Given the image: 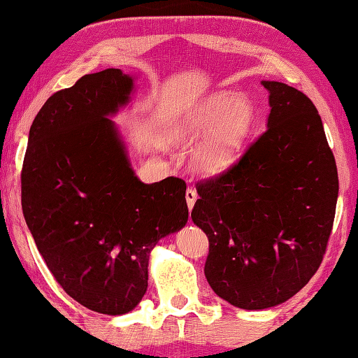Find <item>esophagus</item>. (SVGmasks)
Masks as SVG:
<instances>
[{"mask_svg":"<svg viewBox=\"0 0 358 358\" xmlns=\"http://www.w3.org/2000/svg\"><path fill=\"white\" fill-rule=\"evenodd\" d=\"M196 199H197V193H196V189H193V188H188L186 189V204H188V209L191 210L194 207V202H196Z\"/></svg>","mask_w":358,"mask_h":358,"instance_id":"obj_1","label":"esophagus"}]
</instances>
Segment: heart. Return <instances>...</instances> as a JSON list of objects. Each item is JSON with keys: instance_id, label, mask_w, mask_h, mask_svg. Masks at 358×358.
Masks as SVG:
<instances>
[{"instance_id": "1", "label": "heart", "mask_w": 358, "mask_h": 358, "mask_svg": "<svg viewBox=\"0 0 358 358\" xmlns=\"http://www.w3.org/2000/svg\"><path fill=\"white\" fill-rule=\"evenodd\" d=\"M254 108L246 98L230 92H215L197 101L175 122L173 138L194 143L191 164L197 172L217 175L231 167L254 125Z\"/></svg>"}]
</instances>
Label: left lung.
I'll use <instances>...</instances> for the list:
<instances>
[{
    "mask_svg": "<svg viewBox=\"0 0 358 358\" xmlns=\"http://www.w3.org/2000/svg\"><path fill=\"white\" fill-rule=\"evenodd\" d=\"M266 130L215 178L199 181L191 218L209 238L204 273L244 310L291 299L323 260L338 202V169L310 99L264 80Z\"/></svg>",
    "mask_w": 358,
    "mask_h": 358,
    "instance_id": "obj_1",
    "label": "left lung"
}]
</instances>
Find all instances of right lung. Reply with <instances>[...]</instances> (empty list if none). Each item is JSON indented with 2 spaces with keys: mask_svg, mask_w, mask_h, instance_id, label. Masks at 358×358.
I'll return each mask as SVG.
<instances>
[{
  "mask_svg": "<svg viewBox=\"0 0 358 358\" xmlns=\"http://www.w3.org/2000/svg\"><path fill=\"white\" fill-rule=\"evenodd\" d=\"M133 90V76L106 69L52 94L30 127L20 177L27 227L48 268L106 315L141 302L151 250L188 222L185 181L143 183L110 119Z\"/></svg>",
  "mask_w": 358,
  "mask_h": 358,
  "instance_id": "add662e5",
  "label": "right lung"
}]
</instances>
